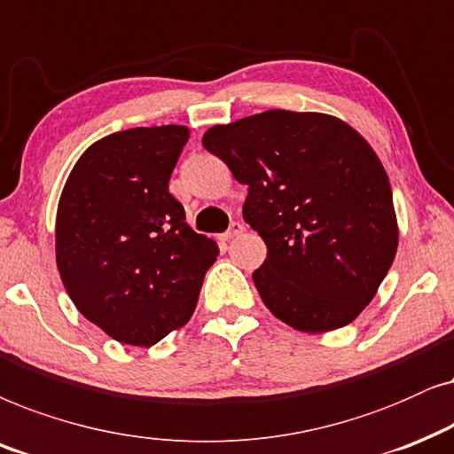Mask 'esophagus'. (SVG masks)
Returning a JSON list of instances; mask_svg holds the SVG:
<instances>
[{
  "label": "esophagus",
  "mask_w": 454,
  "mask_h": 454,
  "mask_svg": "<svg viewBox=\"0 0 454 454\" xmlns=\"http://www.w3.org/2000/svg\"><path fill=\"white\" fill-rule=\"evenodd\" d=\"M243 231H245L243 223H240V222H232L231 228H228V231L223 232L220 239L223 240V243H226V240H232L234 237H239V234H243Z\"/></svg>",
  "instance_id": "34e87169"
}]
</instances>
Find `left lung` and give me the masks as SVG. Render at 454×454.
Here are the masks:
<instances>
[{"instance_id": "1", "label": "left lung", "mask_w": 454, "mask_h": 454, "mask_svg": "<svg viewBox=\"0 0 454 454\" xmlns=\"http://www.w3.org/2000/svg\"><path fill=\"white\" fill-rule=\"evenodd\" d=\"M203 147L249 186L243 217L268 245L253 271L265 307L309 334L353 322L398 247L390 180L370 143L328 114L270 110L211 126Z\"/></svg>"}]
</instances>
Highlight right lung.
Here are the masks:
<instances>
[{
	"label": "right lung",
	"mask_w": 454,
	"mask_h": 454,
	"mask_svg": "<svg viewBox=\"0 0 454 454\" xmlns=\"http://www.w3.org/2000/svg\"><path fill=\"white\" fill-rule=\"evenodd\" d=\"M189 129H129L90 145L66 180L56 262L72 303L122 344L153 347L189 322L217 245L168 191Z\"/></svg>",
	"instance_id": "right-lung-1"
}]
</instances>
